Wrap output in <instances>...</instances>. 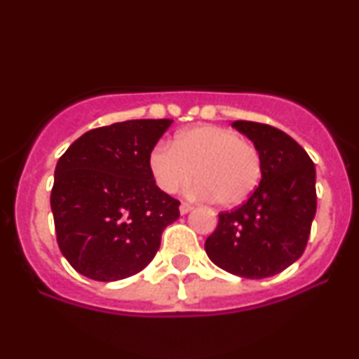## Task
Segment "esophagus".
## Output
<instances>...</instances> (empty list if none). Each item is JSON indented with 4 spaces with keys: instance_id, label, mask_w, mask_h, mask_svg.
<instances>
[{
    "instance_id": "1",
    "label": "esophagus",
    "mask_w": 359,
    "mask_h": 359,
    "mask_svg": "<svg viewBox=\"0 0 359 359\" xmlns=\"http://www.w3.org/2000/svg\"><path fill=\"white\" fill-rule=\"evenodd\" d=\"M192 208H194L192 204H189V203H182V204H180V214H187V212H191V211H192Z\"/></svg>"
}]
</instances>
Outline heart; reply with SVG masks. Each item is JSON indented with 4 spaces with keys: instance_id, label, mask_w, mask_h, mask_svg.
Instances as JSON below:
<instances>
[{
    "instance_id": "heart-1",
    "label": "heart",
    "mask_w": 359,
    "mask_h": 359,
    "mask_svg": "<svg viewBox=\"0 0 359 359\" xmlns=\"http://www.w3.org/2000/svg\"><path fill=\"white\" fill-rule=\"evenodd\" d=\"M158 189L175 194L196 177L194 194L222 208L245 203L262 179V155L248 140L229 128L201 125L180 131L174 145L160 143L148 156Z\"/></svg>"
}]
</instances>
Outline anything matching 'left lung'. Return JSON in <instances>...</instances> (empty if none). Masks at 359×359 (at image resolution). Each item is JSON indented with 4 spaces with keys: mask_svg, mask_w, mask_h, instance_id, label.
<instances>
[{
    "mask_svg": "<svg viewBox=\"0 0 359 359\" xmlns=\"http://www.w3.org/2000/svg\"><path fill=\"white\" fill-rule=\"evenodd\" d=\"M262 155V180L245 204L219 214L205 240L214 265L245 278H266L302 257L316 216V168L307 151L278 128L234 121Z\"/></svg>",
    "mask_w": 359,
    "mask_h": 359,
    "instance_id": "8db88e82",
    "label": "left lung"
}]
</instances>
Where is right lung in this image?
I'll return each instance as SVG.
<instances>
[{
	"label": "right lung",
	"mask_w": 359,
	"mask_h": 359,
	"mask_svg": "<svg viewBox=\"0 0 359 359\" xmlns=\"http://www.w3.org/2000/svg\"><path fill=\"white\" fill-rule=\"evenodd\" d=\"M172 119H130L77 138L55 167L50 205L72 269L97 282L142 271L180 203L160 191L148 156Z\"/></svg>",
	"instance_id": "right-lung-1"
}]
</instances>
